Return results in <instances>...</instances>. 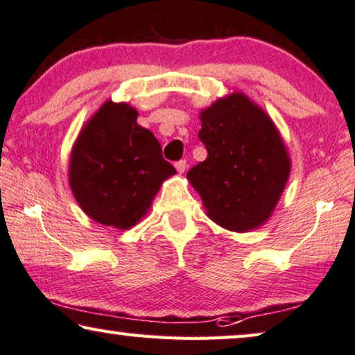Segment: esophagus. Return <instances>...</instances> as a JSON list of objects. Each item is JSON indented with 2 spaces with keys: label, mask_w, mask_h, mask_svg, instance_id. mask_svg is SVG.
I'll return each mask as SVG.
<instances>
[{
  "label": "esophagus",
  "mask_w": 355,
  "mask_h": 355,
  "mask_svg": "<svg viewBox=\"0 0 355 355\" xmlns=\"http://www.w3.org/2000/svg\"><path fill=\"white\" fill-rule=\"evenodd\" d=\"M174 166H176V169H178V173H179V174H182L184 171H186L187 163H186V160H181V162H178L176 165H174Z\"/></svg>",
  "instance_id": "esophagus-1"
}]
</instances>
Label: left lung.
Masks as SVG:
<instances>
[{"label": "left lung", "instance_id": "8db88e82", "mask_svg": "<svg viewBox=\"0 0 355 355\" xmlns=\"http://www.w3.org/2000/svg\"><path fill=\"white\" fill-rule=\"evenodd\" d=\"M207 160L187 179L207 216L230 232L264 225L284 193L291 158L279 128L245 92L219 97L200 112Z\"/></svg>", "mask_w": 355, "mask_h": 355}]
</instances>
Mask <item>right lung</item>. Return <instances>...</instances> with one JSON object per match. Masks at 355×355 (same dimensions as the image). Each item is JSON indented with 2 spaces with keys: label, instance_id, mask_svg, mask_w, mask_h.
Segmentation results:
<instances>
[{
  "label": "right lung",
  "instance_id": "obj_1",
  "mask_svg": "<svg viewBox=\"0 0 355 355\" xmlns=\"http://www.w3.org/2000/svg\"><path fill=\"white\" fill-rule=\"evenodd\" d=\"M137 115L128 102L107 99L70 152L69 184L76 203L92 220L118 230L139 223L162 184L176 174L152 131L137 125Z\"/></svg>",
  "mask_w": 355,
  "mask_h": 355
}]
</instances>
